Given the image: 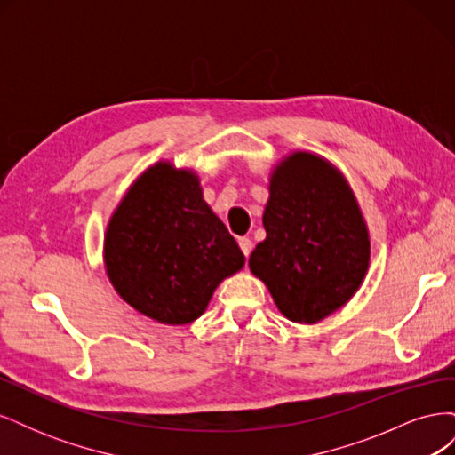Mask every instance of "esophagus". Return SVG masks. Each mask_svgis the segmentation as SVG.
<instances>
[{"label": "esophagus", "mask_w": 455, "mask_h": 455, "mask_svg": "<svg viewBox=\"0 0 455 455\" xmlns=\"http://www.w3.org/2000/svg\"><path fill=\"white\" fill-rule=\"evenodd\" d=\"M239 249L243 251V254L249 258L251 256V252H252V241L249 239V237H241L239 239Z\"/></svg>", "instance_id": "obj_1"}]
</instances>
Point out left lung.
I'll use <instances>...</instances> for the list:
<instances>
[{"mask_svg":"<svg viewBox=\"0 0 455 455\" xmlns=\"http://www.w3.org/2000/svg\"><path fill=\"white\" fill-rule=\"evenodd\" d=\"M264 228L249 266L286 319L319 323L359 291L368 231L346 178L326 159L296 151L275 169Z\"/></svg>","mask_w":455,"mask_h":455,"instance_id":"8db88e82","label":"left lung"}]
</instances>
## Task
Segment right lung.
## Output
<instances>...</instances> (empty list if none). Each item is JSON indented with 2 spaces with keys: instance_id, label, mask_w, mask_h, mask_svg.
Wrapping results in <instances>:
<instances>
[{
  "instance_id": "right-lung-1",
  "label": "right lung",
  "mask_w": 455,
  "mask_h": 455,
  "mask_svg": "<svg viewBox=\"0 0 455 455\" xmlns=\"http://www.w3.org/2000/svg\"><path fill=\"white\" fill-rule=\"evenodd\" d=\"M104 261L129 306L163 324H188L203 315L214 288L244 266V256L203 201L197 176L157 163L109 220Z\"/></svg>"
}]
</instances>
